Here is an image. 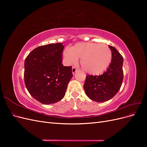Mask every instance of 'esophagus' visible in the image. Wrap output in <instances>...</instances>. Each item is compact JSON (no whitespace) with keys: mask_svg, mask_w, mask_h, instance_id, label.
<instances>
[{"mask_svg":"<svg viewBox=\"0 0 147 147\" xmlns=\"http://www.w3.org/2000/svg\"><path fill=\"white\" fill-rule=\"evenodd\" d=\"M77 69L75 67H72V73L74 74L75 72H77Z\"/></svg>","mask_w":147,"mask_h":147,"instance_id":"esophagus-1","label":"esophagus"}]
</instances>
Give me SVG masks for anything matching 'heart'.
I'll use <instances>...</instances> for the list:
<instances>
[{"instance_id": "obj_1", "label": "heart", "mask_w": 147, "mask_h": 147, "mask_svg": "<svg viewBox=\"0 0 147 147\" xmlns=\"http://www.w3.org/2000/svg\"><path fill=\"white\" fill-rule=\"evenodd\" d=\"M64 56L69 64L76 63L81 59L82 69L86 72L99 75L109 67L112 58V51L105 44L97 43H80L66 48Z\"/></svg>"}]
</instances>
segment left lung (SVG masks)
<instances>
[{"label": "left lung", "instance_id": "left-lung-1", "mask_svg": "<svg viewBox=\"0 0 147 147\" xmlns=\"http://www.w3.org/2000/svg\"><path fill=\"white\" fill-rule=\"evenodd\" d=\"M109 47L112 58L108 69L99 76L87 75L83 86L89 98L98 102L112 99L119 90L123 80V57L114 47Z\"/></svg>", "mask_w": 147, "mask_h": 147}]
</instances>
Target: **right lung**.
Wrapping results in <instances>:
<instances>
[{
    "instance_id": "obj_1",
    "label": "right lung",
    "mask_w": 147,
    "mask_h": 147,
    "mask_svg": "<svg viewBox=\"0 0 147 147\" xmlns=\"http://www.w3.org/2000/svg\"><path fill=\"white\" fill-rule=\"evenodd\" d=\"M64 45L51 43L35 48L24 61V83L34 99L43 104L61 100L73 74L72 66L62 64Z\"/></svg>"
}]
</instances>
